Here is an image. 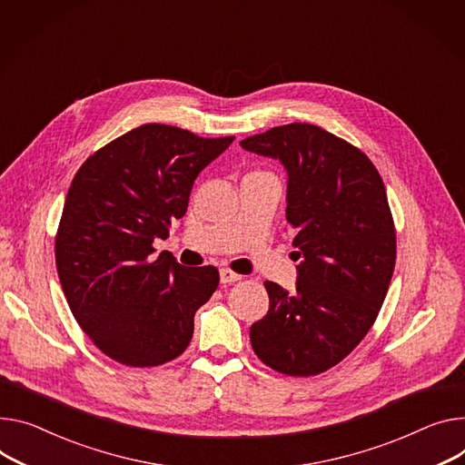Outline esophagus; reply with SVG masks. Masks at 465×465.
<instances>
[{
    "label": "esophagus",
    "instance_id": "esophagus-1",
    "mask_svg": "<svg viewBox=\"0 0 465 465\" xmlns=\"http://www.w3.org/2000/svg\"><path fill=\"white\" fill-rule=\"evenodd\" d=\"M220 279H222V282H223V284H231V282L240 281V279H242V275L234 273V272H232V270H229V268H222V270H220Z\"/></svg>",
    "mask_w": 465,
    "mask_h": 465
}]
</instances>
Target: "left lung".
<instances>
[{"label":"left lung","mask_w":465,"mask_h":465,"mask_svg":"<svg viewBox=\"0 0 465 465\" xmlns=\"http://www.w3.org/2000/svg\"><path fill=\"white\" fill-rule=\"evenodd\" d=\"M287 169L296 291L266 281L268 314L249 330L259 360L289 376L335 367L363 341L395 270L397 236L372 162L344 139L292 123L240 141Z\"/></svg>","instance_id":"left-lung-1"}]
</instances>
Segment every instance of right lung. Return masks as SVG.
Wrapping results in <instances>:
<instances>
[{"label": "right lung", "instance_id": "1", "mask_svg": "<svg viewBox=\"0 0 465 465\" xmlns=\"http://www.w3.org/2000/svg\"><path fill=\"white\" fill-rule=\"evenodd\" d=\"M232 141L143 124L78 169L55 236V266L76 322L112 360L156 367L188 348L193 316L220 273L153 257V242L169 236L197 174Z\"/></svg>", "mask_w": 465, "mask_h": 465}]
</instances>
